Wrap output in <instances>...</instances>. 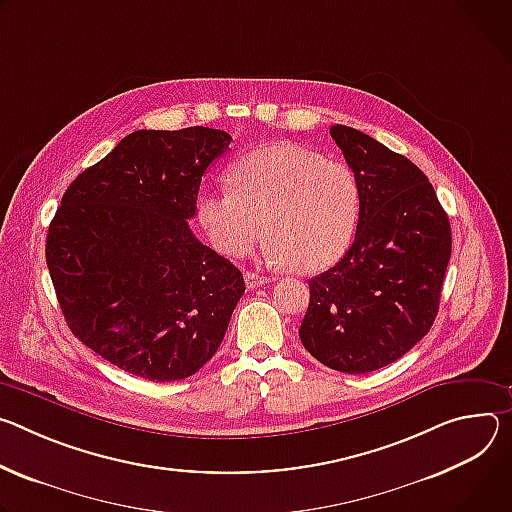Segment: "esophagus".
Segmentation results:
<instances>
[{
    "label": "esophagus",
    "mask_w": 512,
    "mask_h": 512,
    "mask_svg": "<svg viewBox=\"0 0 512 512\" xmlns=\"http://www.w3.org/2000/svg\"><path fill=\"white\" fill-rule=\"evenodd\" d=\"M244 278H246L248 289H258V287L266 285V282H270V278H266V276H262V274H258V272H246Z\"/></svg>",
    "instance_id": "obj_1"
}]
</instances>
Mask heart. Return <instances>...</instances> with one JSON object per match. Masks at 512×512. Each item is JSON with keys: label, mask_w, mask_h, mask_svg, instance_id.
<instances>
[{"label": "heart", "mask_w": 512, "mask_h": 512, "mask_svg": "<svg viewBox=\"0 0 512 512\" xmlns=\"http://www.w3.org/2000/svg\"><path fill=\"white\" fill-rule=\"evenodd\" d=\"M230 191L197 199V219L211 246L246 256L264 234V258L297 272H317L348 250L362 205L352 168L297 144L248 152L227 170Z\"/></svg>", "instance_id": "b5f03b06"}]
</instances>
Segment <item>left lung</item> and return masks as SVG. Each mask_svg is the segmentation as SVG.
I'll return each mask as SVG.
<instances>
[{"label":"left lung","instance_id":"obj_1","mask_svg":"<svg viewBox=\"0 0 512 512\" xmlns=\"http://www.w3.org/2000/svg\"><path fill=\"white\" fill-rule=\"evenodd\" d=\"M360 185L356 238L309 280L299 329L331 370L366 374L405 356L431 329L451 256V227L423 170L368 134L331 126Z\"/></svg>","mask_w":512,"mask_h":512}]
</instances>
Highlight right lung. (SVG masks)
Listing matches in <instances>:
<instances>
[{
    "label": "right lung",
    "mask_w": 512,
    "mask_h": 512,
    "mask_svg": "<svg viewBox=\"0 0 512 512\" xmlns=\"http://www.w3.org/2000/svg\"><path fill=\"white\" fill-rule=\"evenodd\" d=\"M232 136L138 130L69 185L46 264L75 337L152 382L193 376L221 346L242 272L189 227L207 166Z\"/></svg>",
    "instance_id": "right-lung-1"
}]
</instances>
